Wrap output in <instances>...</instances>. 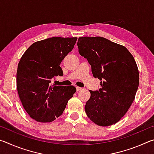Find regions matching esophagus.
<instances>
[{"instance_id":"obj_1","label":"esophagus","mask_w":154,"mask_h":154,"mask_svg":"<svg viewBox=\"0 0 154 154\" xmlns=\"http://www.w3.org/2000/svg\"><path fill=\"white\" fill-rule=\"evenodd\" d=\"M76 90H77V91L78 92V91L82 90V88H80V87H78V86H77V87H76Z\"/></svg>"}]
</instances>
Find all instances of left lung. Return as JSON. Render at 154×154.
<instances>
[{"label":"left lung","instance_id":"obj_1","mask_svg":"<svg viewBox=\"0 0 154 154\" xmlns=\"http://www.w3.org/2000/svg\"><path fill=\"white\" fill-rule=\"evenodd\" d=\"M79 54L88 60L101 88L90 90L85 111L94 123L108 126L120 120L134 100L139 74L134 57L124 46L104 37H79Z\"/></svg>","mask_w":154,"mask_h":154}]
</instances>
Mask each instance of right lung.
I'll return each mask as SVG.
<instances>
[{"mask_svg":"<svg viewBox=\"0 0 154 154\" xmlns=\"http://www.w3.org/2000/svg\"><path fill=\"white\" fill-rule=\"evenodd\" d=\"M77 38L51 37L32 44L17 66V90L21 102L30 118L51 122L63 113L76 92L73 85H51L56 76H62L60 66L73 49Z\"/></svg>","mask_w":154,"mask_h":154,"instance_id":"obj_1","label":"right lung"}]
</instances>
